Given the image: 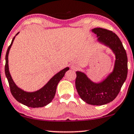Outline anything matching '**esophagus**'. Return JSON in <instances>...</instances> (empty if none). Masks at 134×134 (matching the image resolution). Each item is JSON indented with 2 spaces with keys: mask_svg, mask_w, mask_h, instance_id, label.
<instances>
[{
  "mask_svg": "<svg viewBox=\"0 0 134 134\" xmlns=\"http://www.w3.org/2000/svg\"><path fill=\"white\" fill-rule=\"evenodd\" d=\"M70 68L72 70H76L78 69V66L76 63H72L70 66Z\"/></svg>",
  "mask_w": 134,
  "mask_h": 134,
  "instance_id": "1",
  "label": "esophagus"
}]
</instances>
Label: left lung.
Here are the masks:
<instances>
[{
	"label": "left lung",
	"instance_id": "1",
	"mask_svg": "<svg viewBox=\"0 0 134 134\" xmlns=\"http://www.w3.org/2000/svg\"><path fill=\"white\" fill-rule=\"evenodd\" d=\"M97 41L115 55L113 70L100 82H94L84 72L76 71V88L81 99L92 105H103L112 102L120 92L127 76V57L121 41L115 33L106 29H92Z\"/></svg>",
	"mask_w": 134,
	"mask_h": 134
}]
</instances>
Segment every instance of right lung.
Returning a JSON list of instances; mask_svg holds the SVG:
<instances>
[{
  "label": "right lung",
  "mask_w": 134,
  "mask_h": 134,
  "mask_svg": "<svg viewBox=\"0 0 134 134\" xmlns=\"http://www.w3.org/2000/svg\"><path fill=\"white\" fill-rule=\"evenodd\" d=\"M19 32H20L17 33L16 36L18 35ZM15 36L13 38L11 44L8 47L5 56V76L9 84L10 92L14 98L23 105L31 108L45 107L50 103L54 98L55 93H56L57 85L60 80L65 76L66 72L69 70V68L68 67H66L61 70L60 72L53 76L43 87L40 88L37 91L29 92L19 88L14 82L10 75L9 68H8V53H9L10 48L13 44Z\"/></svg>",
  "instance_id": "right-lung-1"
}]
</instances>
